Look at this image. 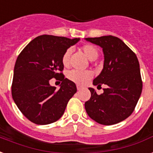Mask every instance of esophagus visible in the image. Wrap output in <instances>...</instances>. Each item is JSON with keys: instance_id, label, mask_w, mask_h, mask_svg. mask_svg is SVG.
Listing matches in <instances>:
<instances>
[{"instance_id": "34e87169", "label": "esophagus", "mask_w": 153, "mask_h": 153, "mask_svg": "<svg viewBox=\"0 0 153 153\" xmlns=\"http://www.w3.org/2000/svg\"><path fill=\"white\" fill-rule=\"evenodd\" d=\"M76 88H77V90H80V89H81V88H83V87H82V86H81V85H76Z\"/></svg>"}]
</instances>
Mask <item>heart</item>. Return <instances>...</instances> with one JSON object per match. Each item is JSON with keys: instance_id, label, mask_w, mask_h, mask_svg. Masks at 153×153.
Segmentation results:
<instances>
[{"instance_id": "obj_1", "label": "heart", "mask_w": 153, "mask_h": 153, "mask_svg": "<svg viewBox=\"0 0 153 153\" xmlns=\"http://www.w3.org/2000/svg\"><path fill=\"white\" fill-rule=\"evenodd\" d=\"M80 51L89 60H95L99 56V51H98L97 48L92 45H83L80 48ZM70 54V49H68L65 52L62 56V64L64 66H68L69 65ZM67 76L71 81H73L77 85H85L88 80L92 79V77L93 76V72L89 70L79 71L73 69V70L68 72Z\"/></svg>"}]
</instances>
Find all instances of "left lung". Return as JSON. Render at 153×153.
<instances>
[{"label": "left lung", "mask_w": 153, "mask_h": 153, "mask_svg": "<svg viewBox=\"0 0 153 153\" xmlns=\"http://www.w3.org/2000/svg\"><path fill=\"white\" fill-rule=\"evenodd\" d=\"M86 41L103 48L104 68L93 83L107 88L100 95L93 88H88L91 97L85 102V110L100 125H115L132 114L140 97L143 84L139 61L134 52L118 37L109 35Z\"/></svg>", "instance_id": "1"}]
</instances>
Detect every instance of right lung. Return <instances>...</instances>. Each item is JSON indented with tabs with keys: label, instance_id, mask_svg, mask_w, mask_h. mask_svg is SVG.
<instances>
[{
	"label": "right lung",
	"instance_id": "1",
	"mask_svg": "<svg viewBox=\"0 0 153 153\" xmlns=\"http://www.w3.org/2000/svg\"><path fill=\"white\" fill-rule=\"evenodd\" d=\"M80 39L41 35L31 41L17 56L12 96L22 114L36 125L56 121L76 93L75 83L65 78L62 56ZM52 78L62 82L60 90L49 85Z\"/></svg>",
	"mask_w": 153,
	"mask_h": 153
}]
</instances>
